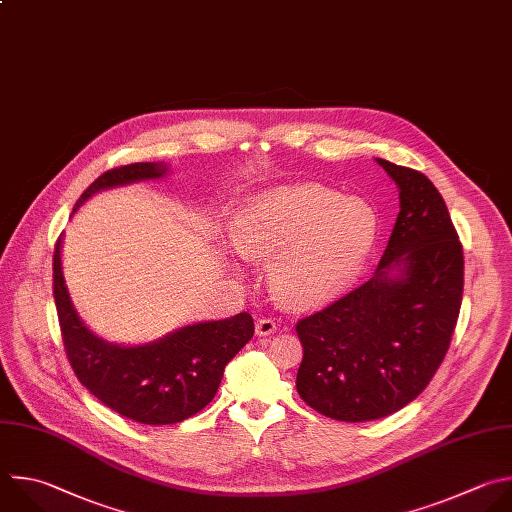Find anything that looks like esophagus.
Listing matches in <instances>:
<instances>
[{
  "instance_id": "1",
  "label": "esophagus",
  "mask_w": 512,
  "mask_h": 512,
  "mask_svg": "<svg viewBox=\"0 0 512 512\" xmlns=\"http://www.w3.org/2000/svg\"><path fill=\"white\" fill-rule=\"evenodd\" d=\"M275 331H277V323L273 319H269V317L257 319V323H255V333L257 335H271Z\"/></svg>"
}]
</instances>
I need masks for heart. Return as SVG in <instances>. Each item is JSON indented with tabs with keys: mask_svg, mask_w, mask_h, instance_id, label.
Masks as SVG:
<instances>
[{
	"mask_svg": "<svg viewBox=\"0 0 512 512\" xmlns=\"http://www.w3.org/2000/svg\"><path fill=\"white\" fill-rule=\"evenodd\" d=\"M378 237L376 211L311 185H285L253 197L237 213L231 241L249 259H271L273 295L291 307L319 305L364 267Z\"/></svg>",
	"mask_w": 512,
	"mask_h": 512,
	"instance_id": "obj_1",
	"label": "heart"
}]
</instances>
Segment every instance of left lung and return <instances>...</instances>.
<instances>
[{"instance_id":"8db88e82","label":"left lung","mask_w":512,"mask_h":512,"mask_svg":"<svg viewBox=\"0 0 512 512\" xmlns=\"http://www.w3.org/2000/svg\"><path fill=\"white\" fill-rule=\"evenodd\" d=\"M376 162L400 191L378 269L295 327L297 392L342 422L378 420L420 396L450 348L462 303V245L442 195L418 170Z\"/></svg>"}]
</instances>
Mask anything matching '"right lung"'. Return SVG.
Masks as SVG:
<instances>
[{"instance_id": "right-lung-1", "label": "right lung", "mask_w": 512, "mask_h": 512, "mask_svg": "<svg viewBox=\"0 0 512 512\" xmlns=\"http://www.w3.org/2000/svg\"><path fill=\"white\" fill-rule=\"evenodd\" d=\"M166 170L162 162L112 168L82 193L74 213L100 191L162 179ZM54 299L64 348L82 386L120 416L150 426L177 424L201 412L215 398L225 366L255 331L253 317L243 311L179 327L142 346L106 342L74 309L62 271V237L54 251Z\"/></svg>"}]
</instances>
